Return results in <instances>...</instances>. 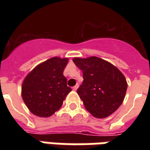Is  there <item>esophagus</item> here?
I'll return each mask as SVG.
<instances>
[{
	"label": "esophagus",
	"mask_w": 150,
	"mask_h": 150,
	"mask_svg": "<svg viewBox=\"0 0 150 150\" xmlns=\"http://www.w3.org/2000/svg\"><path fill=\"white\" fill-rule=\"evenodd\" d=\"M78 88H79V84H76L75 86H74V87L72 88V89H73L74 91H76V90L78 89Z\"/></svg>",
	"instance_id": "1"
}]
</instances>
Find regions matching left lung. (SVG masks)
<instances>
[{
  "label": "left lung",
  "instance_id": "obj_1",
  "mask_svg": "<svg viewBox=\"0 0 150 150\" xmlns=\"http://www.w3.org/2000/svg\"><path fill=\"white\" fill-rule=\"evenodd\" d=\"M73 62L83 71V81L77 93L86 109L96 118H105L121 105L127 82L115 66L97 57L75 58Z\"/></svg>",
  "mask_w": 150,
  "mask_h": 150
}]
</instances>
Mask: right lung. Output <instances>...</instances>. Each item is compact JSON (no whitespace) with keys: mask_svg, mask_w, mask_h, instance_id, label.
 Listing matches in <instances>:
<instances>
[{"mask_svg":"<svg viewBox=\"0 0 150 150\" xmlns=\"http://www.w3.org/2000/svg\"><path fill=\"white\" fill-rule=\"evenodd\" d=\"M68 59L54 57L37 66L22 83L21 96L31 112L48 117L58 111L71 88L62 72Z\"/></svg>","mask_w":150,"mask_h":150,"instance_id":"right-lung-1","label":"right lung"}]
</instances>
